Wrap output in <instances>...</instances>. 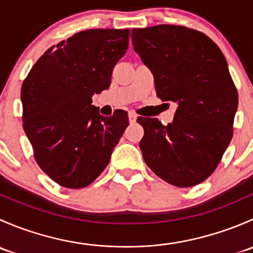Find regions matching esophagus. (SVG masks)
I'll return each mask as SVG.
<instances>
[{
  "instance_id": "obj_1",
  "label": "esophagus",
  "mask_w": 253,
  "mask_h": 253,
  "mask_svg": "<svg viewBox=\"0 0 253 253\" xmlns=\"http://www.w3.org/2000/svg\"><path fill=\"white\" fill-rule=\"evenodd\" d=\"M128 121L129 124H134L137 121V115L133 114V112H129L128 114Z\"/></svg>"
}]
</instances>
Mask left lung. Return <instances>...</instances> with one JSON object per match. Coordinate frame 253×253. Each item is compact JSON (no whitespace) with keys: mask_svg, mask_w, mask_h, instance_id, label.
<instances>
[{"mask_svg":"<svg viewBox=\"0 0 253 253\" xmlns=\"http://www.w3.org/2000/svg\"><path fill=\"white\" fill-rule=\"evenodd\" d=\"M131 38L154 75L158 98L177 105L171 124L138 117L143 159L170 185H198L213 174L233 138L239 98L225 57L206 34L181 25L132 29Z\"/></svg>","mask_w":253,"mask_h":253,"instance_id":"obj_1","label":"left lung"}]
</instances>
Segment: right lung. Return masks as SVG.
<instances>
[{"label": "right lung", "mask_w": 253, "mask_h": 253, "mask_svg": "<svg viewBox=\"0 0 253 253\" xmlns=\"http://www.w3.org/2000/svg\"><path fill=\"white\" fill-rule=\"evenodd\" d=\"M128 38V29L79 32L48 48L23 82V128L35 162L62 187L90 185L128 126L126 111L105 117L91 105L110 86Z\"/></svg>", "instance_id": "1"}]
</instances>
